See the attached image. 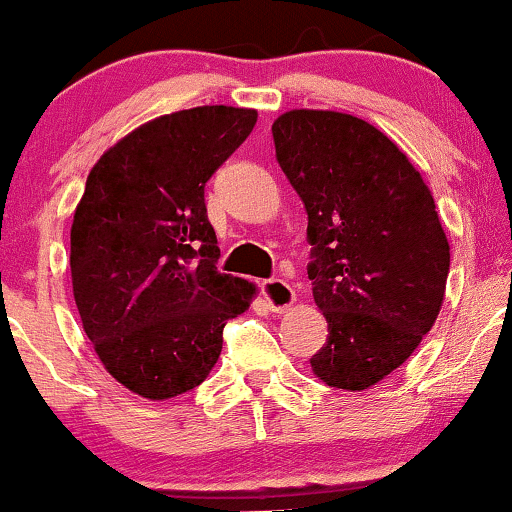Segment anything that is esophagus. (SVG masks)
<instances>
[{
  "label": "esophagus",
  "mask_w": 512,
  "mask_h": 512,
  "mask_svg": "<svg viewBox=\"0 0 512 512\" xmlns=\"http://www.w3.org/2000/svg\"><path fill=\"white\" fill-rule=\"evenodd\" d=\"M262 295L267 298L269 307L276 315H283L286 310H291V305L295 303V291L293 286H288L286 281L281 279H269L262 283Z\"/></svg>",
  "instance_id": "obj_1"
}]
</instances>
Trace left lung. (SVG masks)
<instances>
[{"instance_id": "8db88e82", "label": "left lung", "mask_w": 512, "mask_h": 512, "mask_svg": "<svg viewBox=\"0 0 512 512\" xmlns=\"http://www.w3.org/2000/svg\"><path fill=\"white\" fill-rule=\"evenodd\" d=\"M276 162L307 209L315 303L329 336L310 365L365 391L420 346L439 317L451 245L420 171L372 123L293 109L272 126Z\"/></svg>"}]
</instances>
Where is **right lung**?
<instances>
[{
  "label": "right lung",
  "instance_id": "add662e5",
  "mask_svg": "<svg viewBox=\"0 0 512 512\" xmlns=\"http://www.w3.org/2000/svg\"><path fill=\"white\" fill-rule=\"evenodd\" d=\"M255 123L224 104L164 114L92 166L71 226L73 298L104 369L138 396L200 386L252 303V283L217 269L205 183Z\"/></svg>",
  "mask_w": 512,
  "mask_h": 512
}]
</instances>
